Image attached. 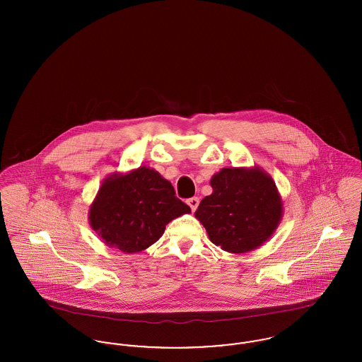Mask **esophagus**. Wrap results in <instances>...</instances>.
<instances>
[{"label":"esophagus","instance_id":"34e87169","mask_svg":"<svg viewBox=\"0 0 362 362\" xmlns=\"http://www.w3.org/2000/svg\"><path fill=\"white\" fill-rule=\"evenodd\" d=\"M187 204H189V206L191 207V210L195 211L197 207L199 205V199H198L197 197H192V198H189V201H187Z\"/></svg>","mask_w":362,"mask_h":362}]
</instances>
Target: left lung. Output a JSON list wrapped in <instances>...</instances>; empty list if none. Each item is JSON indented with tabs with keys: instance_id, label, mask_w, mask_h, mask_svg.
<instances>
[{
	"instance_id": "obj_1",
	"label": "left lung",
	"mask_w": 362,
	"mask_h": 362,
	"mask_svg": "<svg viewBox=\"0 0 362 362\" xmlns=\"http://www.w3.org/2000/svg\"><path fill=\"white\" fill-rule=\"evenodd\" d=\"M195 218L210 241L230 254L257 250L276 232L284 202L273 177L260 167L223 168L210 179Z\"/></svg>"
}]
</instances>
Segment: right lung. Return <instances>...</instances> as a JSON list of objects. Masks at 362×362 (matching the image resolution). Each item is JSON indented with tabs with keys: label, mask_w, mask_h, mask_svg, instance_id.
Returning <instances> with one entry per match:
<instances>
[{
	"label": "right lung",
	"mask_w": 362,
	"mask_h": 362,
	"mask_svg": "<svg viewBox=\"0 0 362 362\" xmlns=\"http://www.w3.org/2000/svg\"><path fill=\"white\" fill-rule=\"evenodd\" d=\"M191 209L175 197L167 179L149 167L105 177L89 206V224L107 247L126 254L146 250L165 225Z\"/></svg>",
	"instance_id": "1"
}]
</instances>
